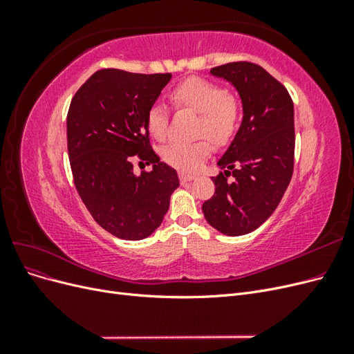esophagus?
<instances>
[{
  "label": "esophagus",
  "instance_id": "1",
  "mask_svg": "<svg viewBox=\"0 0 354 354\" xmlns=\"http://www.w3.org/2000/svg\"><path fill=\"white\" fill-rule=\"evenodd\" d=\"M178 176H180L181 185H186V183H189V181H192V180H195V178H196V176H195V174H190V173H180Z\"/></svg>",
  "mask_w": 354,
  "mask_h": 354
}]
</instances>
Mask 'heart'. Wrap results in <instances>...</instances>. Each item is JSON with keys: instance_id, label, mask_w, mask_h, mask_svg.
Segmentation results:
<instances>
[{"instance_id": "heart-1", "label": "heart", "mask_w": 354, "mask_h": 354, "mask_svg": "<svg viewBox=\"0 0 354 354\" xmlns=\"http://www.w3.org/2000/svg\"><path fill=\"white\" fill-rule=\"evenodd\" d=\"M173 100L202 115L201 134L211 137L218 143L226 142L238 124V103L224 94L218 85L202 78H187L173 90ZM147 130L158 140H162L168 131V109L164 103H155L147 112ZM212 151L208 140L173 142L162 152L165 162L178 169H196Z\"/></svg>"}]
</instances>
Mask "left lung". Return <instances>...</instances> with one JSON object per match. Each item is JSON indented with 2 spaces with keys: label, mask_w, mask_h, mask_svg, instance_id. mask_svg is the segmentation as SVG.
Here are the masks:
<instances>
[{
  "label": "left lung",
  "mask_w": 354,
  "mask_h": 354,
  "mask_svg": "<svg viewBox=\"0 0 354 354\" xmlns=\"http://www.w3.org/2000/svg\"><path fill=\"white\" fill-rule=\"evenodd\" d=\"M239 94L242 121L212 177L216 194L203 202L209 226L227 236L259 229L279 205L294 169V104L283 85L259 65L234 62L211 69ZM232 174V184L227 177Z\"/></svg>",
  "instance_id": "1"
}]
</instances>
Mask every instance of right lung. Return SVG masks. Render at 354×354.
I'll return each instance as SVG.
<instances>
[{
    "label": "right lung",
    "instance_id": "1",
    "mask_svg": "<svg viewBox=\"0 0 354 354\" xmlns=\"http://www.w3.org/2000/svg\"><path fill=\"white\" fill-rule=\"evenodd\" d=\"M171 73L102 69L73 95L66 133L78 194L95 223L125 241L145 239L160 226L178 187L177 171L149 146L147 112ZM153 164L136 176L132 158ZM142 164V162H140Z\"/></svg>",
    "mask_w": 354,
    "mask_h": 354
}]
</instances>
